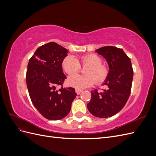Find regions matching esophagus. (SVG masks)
<instances>
[{"instance_id": "1", "label": "esophagus", "mask_w": 156, "mask_h": 156, "mask_svg": "<svg viewBox=\"0 0 156 156\" xmlns=\"http://www.w3.org/2000/svg\"><path fill=\"white\" fill-rule=\"evenodd\" d=\"M75 92L77 93V95H79V94H81L82 92V90H78V89H76L75 90Z\"/></svg>"}]
</instances>
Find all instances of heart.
Listing matches in <instances>:
<instances>
[{
  "mask_svg": "<svg viewBox=\"0 0 156 156\" xmlns=\"http://www.w3.org/2000/svg\"><path fill=\"white\" fill-rule=\"evenodd\" d=\"M83 66H88L84 70L85 75L74 74L67 79V83L71 87L83 90L92 86L96 81L98 84L104 82L108 75V71L106 66L102 64V60L96 54L84 55L80 58ZM62 68L68 74L78 72L81 66L78 60L73 56H66L62 63Z\"/></svg>",
  "mask_w": 156,
  "mask_h": 156,
  "instance_id": "obj_1",
  "label": "heart"
}]
</instances>
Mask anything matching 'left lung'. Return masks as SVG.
<instances>
[{
    "label": "left lung",
    "mask_w": 156,
    "mask_h": 156,
    "mask_svg": "<svg viewBox=\"0 0 156 156\" xmlns=\"http://www.w3.org/2000/svg\"><path fill=\"white\" fill-rule=\"evenodd\" d=\"M95 52L104 58L108 66V73L103 85L108 87L100 92L94 90L87 104L89 112L98 118L116 115L124 107L130 95L133 71L130 58L122 49L106 46Z\"/></svg>",
    "instance_id": "8db88e82"
}]
</instances>
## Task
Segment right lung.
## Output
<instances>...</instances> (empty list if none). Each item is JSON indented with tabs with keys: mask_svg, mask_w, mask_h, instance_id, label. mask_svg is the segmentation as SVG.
<instances>
[{
	"mask_svg": "<svg viewBox=\"0 0 156 156\" xmlns=\"http://www.w3.org/2000/svg\"><path fill=\"white\" fill-rule=\"evenodd\" d=\"M68 51L49 43L37 48L28 64L26 82L33 105L48 120H57L68 115L77 96L73 88L56 90L66 77L62 63Z\"/></svg>",
	"mask_w": 156,
	"mask_h": 156,
	"instance_id": "right-lung-1",
	"label": "right lung"
}]
</instances>
